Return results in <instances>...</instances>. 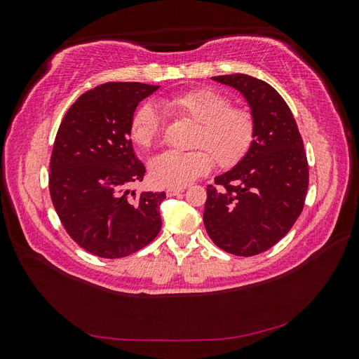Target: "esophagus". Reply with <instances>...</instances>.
I'll return each mask as SVG.
<instances>
[{"mask_svg": "<svg viewBox=\"0 0 359 359\" xmlns=\"http://www.w3.org/2000/svg\"><path fill=\"white\" fill-rule=\"evenodd\" d=\"M184 191V189L182 187H169L168 190H166V194L169 198H172V196H175V194H180V193H182Z\"/></svg>", "mask_w": 359, "mask_h": 359, "instance_id": "1", "label": "esophagus"}]
</instances>
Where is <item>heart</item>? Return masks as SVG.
Wrapping results in <instances>:
<instances>
[{"instance_id":"b5f03b06","label":"heart","mask_w":359,"mask_h":359,"mask_svg":"<svg viewBox=\"0 0 359 359\" xmlns=\"http://www.w3.org/2000/svg\"><path fill=\"white\" fill-rule=\"evenodd\" d=\"M168 109L196 124L187 153L168 151L149 163V175L158 186L184 187L208 173L212 159L219 168H232L252 147L256 135L253 114L233 107L231 100L211 88H194L163 102ZM161 135V115L144 104L130 123V136L140 148H151Z\"/></svg>"}]
</instances>
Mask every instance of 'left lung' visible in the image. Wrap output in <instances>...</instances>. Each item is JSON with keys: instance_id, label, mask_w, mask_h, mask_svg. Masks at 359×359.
Instances as JSON below:
<instances>
[{"instance_id": "1", "label": "left lung", "mask_w": 359, "mask_h": 359, "mask_svg": "<svg viewBox=\"0 0 359 359\" xmlns=\"http://www.w3.org/2000/svg\"><path fill=\"white\" fill-rule=\"evenodd\" d=\"M240 91L255 116L256 135L238 165L206 187L203 224L217 247L255 256L277 244L299 217L309 189V163L289 106L253 76H214Z\"/></svg>"}]
</instances>
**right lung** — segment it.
<instances>
[{
  "label": "right lung",
  "mask_w": 359,
  "mask_h": 359,
  "mask_svg": "<svg viewBox=\"0 0 359 359\" xmlns=\"http://www.w3.org/2000/svg\"><path fill=\"white\" fill-rule=\"evenodd\" d=\"M160 88L107 82L86 91L64 115L50 156L49 191L72 240L106 259L148 245L161 229L166 193L132 187L145 166L135 156L130 123L139 102Z\"/></svg>",
  "instance_id": "1"
}]
</instances>
